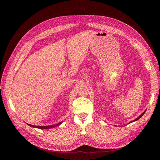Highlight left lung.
Masks as SVG:
<instances>
[{"instance_id":"1","label":"left lung","mask_w":160,"mask_h":160,"mask_svg":"<svg viewBox=\"0 0 160 160\" xmlns=\"http://www.w3.org/2000/svg\"><path fill=\"white\" fill-rule=\"evenodd\" d=\"M145 113V112H143V113H142V114H141V115H140V116H139V117H138V118H137V119H135V120H134V121H138V119H140V118H141V117H142V115H144V113Z\"/></svg>"}]
</instances>
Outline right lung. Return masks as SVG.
<instances>
[{
	"label": "right lung",
	"instance_id": "obj_1",
	"mask_svg": "<svg viewBox=\"0 0 160 160\" xmlns=\"http://www.w3.org/2000/svg\"><path fill=\"white\" fill-rule=\"evenodd\" d=\"M60 124H62V122H58V124H54V125L45 126V127H39V126H33V125H31V124H28L29 126H30V127H32L38 128H40V129H48V128H51L56 127H57V126H59V125H60Z\"/></svg>",
	"mask_w": 160,
	"mask_h": 160
}]
</instances>
